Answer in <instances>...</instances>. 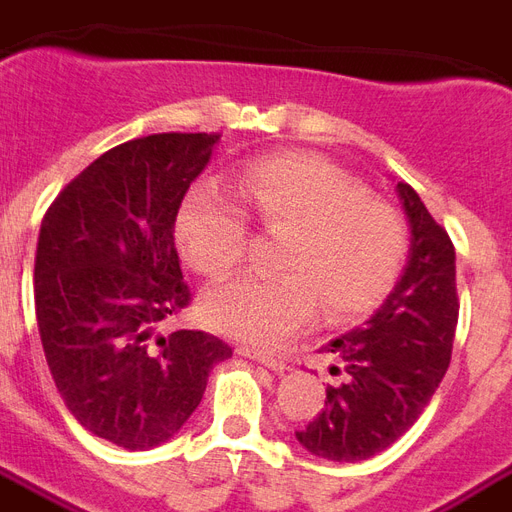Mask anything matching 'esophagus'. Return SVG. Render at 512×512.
Segmentation results:
<instances>
[{
    "label": "esophagus",
    "mask_w": 512,
    "mask_h": 512,
    "mask_svg": "<svg viewBox=\"0 0 512 512\" xmlns=\"http://www.w3.org/2000/svg\"><path fill=\"white\" fill-rule=\"evenodd\" d=\"M236 351H239L241 357H247V360L263 362L265 368L276 370V373H284V370H287V362L279 360L276 354H268V351H263V349H255V346H239Z\"/></svg>",
    "instance_id": "esophagus-1"
}]
</instances>
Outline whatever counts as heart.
<instances>
[{
	"label": "heart",
	"mask_w": 512,
	"mask_h": 512,
	"mask_svg": "<svg viewBox=\"0 0 512 512\" xmlns=\"http://www.w3.org/2000/svg\"><path fill=\"white\" fill-rule=\"evenodd\" d=\"M233 193L257 228L284 236L279 279L241 276L204 300L206 322L225 335L273 346L317 317H360L400 276L408 228L395 206L317 155H271L252 163ZM179 252L195 271L222 279L247 252V220L212 187H195L174 222Z\"/></svg>",
	"instance_id": "1"
}]
</instances>
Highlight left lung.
Instances as JSON below:
<instances>
[{
    "label": "left lung",
    "instance_id": "obj_1",
    "mask_svg": "<svg viewBox=\"0 0 512 512\" xmlns=\"http://www.w3.org/2000/svg\"><path fill=\"white\" fill-rule=\"evenodd\" d=\"M411 249L403 276L384 306L325 346L341 362L343 384L327 386L325 408L295 438L330 462H362L381 454L413 427L451 362L456 317V252L448 233L397 182Z\"/></svg>",
    "mask_w": 512,
    "mask_h": 512
}]
</instances>
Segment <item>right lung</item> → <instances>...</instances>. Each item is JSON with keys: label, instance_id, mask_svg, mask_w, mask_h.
Segmentation results:
<instances>
[{"label": "right lung", "instance_id": "right-lung-1", "mask_svg": "<svg viewBox=\"0 0 512 512\" xmlns=\"http://www.w3.org/2000/svg\"><path fill=\"white\" fill-rule=\"evenodd\" d=\"M220 134L117 144L50 204L34 257L50 376L96 438L147 451L174 438L230 346L204 330L158 333L190 303L174 222Z\"/></svg>", "mask_w": 512, "mask_h": 512}]
</instances>
